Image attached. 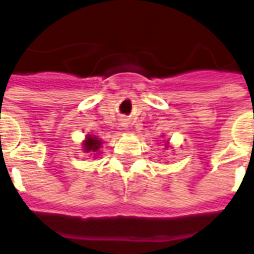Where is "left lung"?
I'll return each instance as SVG.
<instances>
[{"label": "left lung", "mask_w": 254, "mask_h": 254, "mask_svg": "<svg viewBox=\"0 0 254 254\" xmlns=\"http://www.w3.org/2000/svg\"><path fill=\"white\" fill-rule=\"evenodd\" d=\"M167 144H169V143H166V145H167Z\"/></svg>", "instance_id": "left-lung-1"}]
</instances>
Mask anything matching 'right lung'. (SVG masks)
I'll return each instance as SVG.
<instances>
[{
  "instance_id": "obj_1",
  "label": "right lung",
  "mask_w": 254,
  "mask_h": 254,
  "mask_svg": "<svg viewBox=\"0 0 254 254\" xmlns=\"http://www.w3.org/2000/svg\"><path fill=\"white\" fill-rule=\"evenodd\" d=\"M102 147V141L96 136H91L87 134V137L83 141V149L84 152H87L89 155H98L99 148Z\"/></svg>"
}]
</instances>
